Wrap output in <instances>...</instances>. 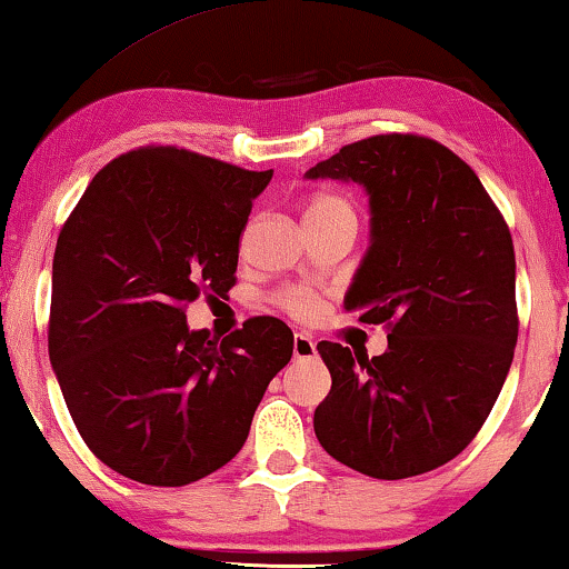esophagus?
<instances>
[{
  "instance_id": "34e87169",
  "label": "esophagus",
  "mask_w": 569,
  "mask_h": 569,
  "mask_svg": "<svg viewBox=\"0 0 569 569\" xmlns=\"http://www.w3.org/2000/svg\"><path fill=\"white\" fill-rule=\"evenodd\" d=\"M292 355H295V360H313V357H316V341L310 339L308 333H295Z\"/></svg>"
}]
</instances>
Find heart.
Listing matches in <instances>:
<instances>
[{
  "instance_id": "heart-1",
  "label": "heart",
  "mask_w": 569,
  "mask_h": 569,
  "mask_svg": "<svg viewBox=\"0 0 569 569\" xmlns=\"http://www.w3.org/2000/svg\"><path fill=\"white\" fill-rule=\"evenodd\" d=\"M326 214H352L355 217V209L347 199L333 197V193H321V197H316L313 201H310L306 209V217H326ZM282 306L290 310L292 316L306 318V316L316 313L318 300H316V295L308 290V287H290V290L282 292Z\"/></svg>"
}]
</instances>
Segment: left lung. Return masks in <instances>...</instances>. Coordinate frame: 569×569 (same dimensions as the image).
Wrapping results in <instances>:
<instances>
[{"mask_svg":"<svg viewBox=\"0 0 569 569\" xmlns=\"http://www.w3.org/2000/svg\"><path fill=\"white\" fill-rule=\"evenodd\" d=\"M306 178L368 193L370 246L345 308L388 326V349L370 360L318 341L331 391L313 415L316 438L372 479L438 469L477 438L516 352L508 224L477 173L427 137L362 139Z\"/></svg>","mask_w":569,"mask_h":569,"instance_id":"left-lung-1","label":"left lung"}]
</instances>
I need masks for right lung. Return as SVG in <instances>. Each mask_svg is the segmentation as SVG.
Here are the masks:
<instances>
[{
    "instance_id": "add662e5",
    "label": "right lung",
    "mask_w": 569,
    "mask_h": 569,
    "mask_svg": "<svg viewBox=\"0 0 569 569\" xmlns=\"http://www.w3.org/2000/svg\"><path fill=\"white\" fill-rule=\"evenodd\" d=\"M271 176L142 147L92 178L59 232L51 368L82 440L121 477L183 487L222 469L290 362L279 318L217 341L183 313L236 284L240 232Z\"/></svg>"
}]
</instances>
